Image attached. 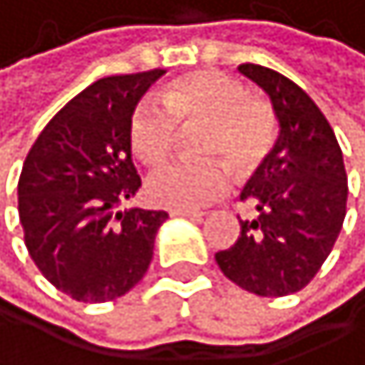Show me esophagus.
<instances>
[{
    "instance_id": "obj_1",
    "label": "esophagus",
    "mask_w": 365,
    "mask_h": 365,
    "mask_svg": "<svg viewBox=\"0 0 365 365\" xmlns=\"http://www.w3.org/2000/svg\"><path fill=\"white\" fill-rule=\"evenodd\" d=\"M172 216H186V219H193V221H200L202 219V212H170Z\"/></svg>"
}]
</instances>
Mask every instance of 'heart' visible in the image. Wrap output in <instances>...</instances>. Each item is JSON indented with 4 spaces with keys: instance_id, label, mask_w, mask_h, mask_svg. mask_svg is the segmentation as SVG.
<instances>
[{
    "instance_id": "obj_1",
    "label": "heart",
    "mask_w": 365,
    "mask_h": 365,
    "mask_svg": "<svg viewBox=\"0 0 365 365\" xmlns=\"http://www.w3.org/2000/svg\"><path fill=\"white\" fill-rule=\"evenodd\" d=\"M160 102L142 100L128 123L130 146L149 168L163 165L177 149L181 130L205 128L197 153L205 163H175L146 179V195L172 212H195L228 190V170L249 177L268 158L277 120L265 102L249 97L247 88L221 71H195L172 81Z\"/></svg>"
}]
</instances>
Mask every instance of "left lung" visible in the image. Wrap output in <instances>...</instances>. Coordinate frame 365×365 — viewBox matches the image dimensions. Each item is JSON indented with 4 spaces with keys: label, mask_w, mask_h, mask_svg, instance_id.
<instances>
[{
    "label": "left lung",
    "mask_w": 365,
    "mask_h": 365,
    "mask_svg": "<svg viewBox=\"0 0 365 365\" xmlns=\"http://www.w3.org/2000/svg\"><path fill=\"white\" fill-rule=\"evenodd\" d=\"M268 93L279 137L240 193L254 207L240 237L216 254L221 272L256 296H289L312 282L340 235L347 175L333 128L303 88L279 71L240 65Z\"/></svg>",
    "instance_id": "8db88e82"
}]
</instances>
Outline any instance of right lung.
<instances>
[{"label": "right lung", "mask_w": 365, "mask_h": 365, "mask_svg": "<svg viewBox=\"0 0 365 365\" xmlns=\"http://www.w3.org/2000/svg\"><path fill=\"white\" fill-rule=\"evenodd\" d=\"M165 69L107 76L41 130L18 179V214L36 268L81 303L125 296L146 274L168 212H118L142 186L128 139L137 102Z\"/></svg>", "instance_id": "right-lung-1"}]
</instances>
